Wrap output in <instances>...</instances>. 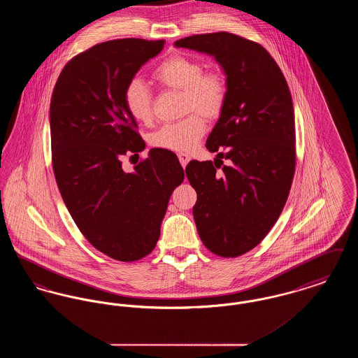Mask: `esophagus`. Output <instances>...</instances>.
<instances>
[{"label": "esophagus", "instance_id": "esophagus-1", "mask_svg": "<svg viewBox=\"0 0 358 358\" xmlns=\"http://www.w3.org/2000/svg\"><path fill=\"white\" fill-rule=\"evenodd\" d=\"M178 159H180V162H181L182 168H185L187 165V162L190 161V155L187 153H180L178 154Z\"/></svg>", "mask_w": 358, "mask_h": 358}]
</instances>
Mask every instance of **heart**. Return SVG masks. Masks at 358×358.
I'll list each match as a JSON object with an SVG mask.
<instances>
[{
	"label": "heart",
	"instance_id": "heart-1",
	"mask_svg": "<svg viewBox=\"0 0 358 358\" xmlns=\"http://www.w3.org/2000/svg\"><path fill=\"white\" fill-rule=\"evenodd\" d=\"M159 85L174 91H182V114L178 122L162 124L150 136L157 149L176 153L192 152L206 131L205 120H217L228 98V85L220 71L206 69L203 64L184 55H174L154 71ZM123 102L129 114L141 123L153 120L152 92L142 80L133 79L124 88Z\"/></svg>",
	"mask_w": 358,
	"mask_h": 358
}]
</instances>
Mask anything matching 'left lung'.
<instances>
[{"instance_id": "obj_1", "label": "left lung", "mask_w": 358, "mask_h": 358, "mask_svg": "<svg viewBox=\"0 0 358 358\" xmlns=\"http://www.w3.org/2000/svg\"><path fill=\"white\" fill-rule=\"evenodd\" d=\"M174 45L215 56L227 75V104L206 141L209 152L220 153L215 162H189L185 171L205 247L238 257L267 236L289 197L295 173L289 85L271 55L238 34H194Z\"/></svg>"}]
</instances>
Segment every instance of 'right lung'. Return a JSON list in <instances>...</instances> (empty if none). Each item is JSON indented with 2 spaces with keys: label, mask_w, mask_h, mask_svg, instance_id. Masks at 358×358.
<instances>
[{
  "label": "right lung",
  "mask_w": 358,
  "mask_h": 358,
  "mask_svg": "<svg viewBox=\"0 0 358 358\" xmlns=\"http://www.w3.org/2000/svg\"><path fill=\"white\" fill-rule=\"evenodd\" d=\"M164 44H96L69 60L52 92V166L63 201L83 236L120 262L153 251L171 193L184 181L177 157L164 150L152 149L131 173L120 161L145 149L123 102L124 88Z\"/></svg>",
  "instance_id": "obj_1"
}]
</instances>
